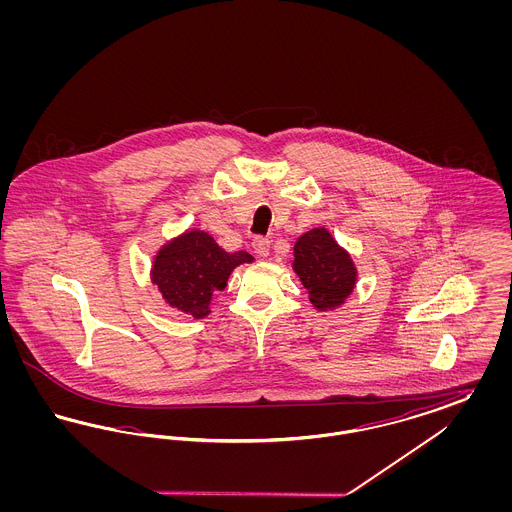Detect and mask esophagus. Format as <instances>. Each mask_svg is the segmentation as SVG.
<instances>
[{
	"label": "esophagus",
	"instance_id": "34e87169",
	"mask_svg": "<svg viewBox=\"0 0 512 512\" xmlns=\"http://www.w3.org/2000/svg\"><path fill=\"white\" fill-rule=\"evenodd\" d=\"M253 249H255V253H257L259 257H268V253H270V240L263 238V236L255 238V240H253Z\"/></svg>",
	"mask_w": 512,
	"mask_h": 512
}]
</instances>
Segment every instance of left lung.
Listing matches in <instances>:
<instances>
[{"mask_svg":"<svg viewBox=\"0 0 512 512\" xmlns=\"http://www.w3.org/2000/svg\"><path fill=\"white\" fill-rule=\"evenodd\" d=\"M293 272L317 311H334L355 290L357 267L328 228L305 232L293 245Z\"/></svg>","mask_w":512,"mask_h":512,"instance_id":"8db88e82","label":"left lung"}]
</instances>
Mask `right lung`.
I'll use <instances>...</instances> for the list:
<instances>
[{"mask_svg": "<svg viewBox=\"0 0 512 512\" xmlns=\"http://www.w3.org/2000/svg\"><path fill=\"white\" fill-rule=\"evenodd\" d=\"M253 263L247 251L228 253L211 234L186 230L163 245L151 265V282L172 309L190 317L205 318L211 299L224 290L232 270Z\"/></svg>", "mask_w": 512, "mask_h": 512, "instance_id": "right-lung-1", "label": "right lung"}]
</instances>
